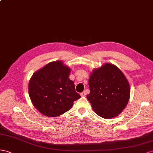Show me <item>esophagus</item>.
I'll return each instance as SVG.
<instances>
[{"mask_svg":"<svg viewBox=\"0 0 153 153\" xmlns=\"http://www.w3.org/2000/svg\"><path fill=\"white\" fill-rule=\"evenodd\" d=\"M80 95H81V96H82V97H84V96H85V95H86V93H85V92H81V93L80 94Z\"/></svg>","mask_w":153,"mask_h":153,"instance_id":"esophagus-1","label":"esophagus"}]
</instances>
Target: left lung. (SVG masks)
<instances>
[{"label": "left lung", "mask_w": 153, "mask_h": 153, "mask_svg": "<svg viewBox=\"0 0 153 153\" xmlns=\"http://www.w3.org/2000/svg\"><path fill=\"white\" fill-rule=\"evenodd\" d=\"M87 100L97 115L111 119L120 114L130 97V85L123 72L114 65L106 63L93 70L88 80Z\"/></svg>", "instance_id": "left-lung-1"}]
</instances>
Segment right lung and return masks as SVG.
Segmentation results:
<instances>
[{"label":"right lung","instance_id":"1","mask_svg":"<svg viewBox=\"0 0 153 153\" xmlns=\"http://www.w3.org/2000/svg\"><path fill=\"white\" fill-rule=\"evenodd\" d=\"M70 68L61 61L49 62L35 72L28 85L31 101L43 115L56 117L69 111L81 96L69 79Z\"/></svg>","mask_w":153,"mask_h":153}]
</instances>
